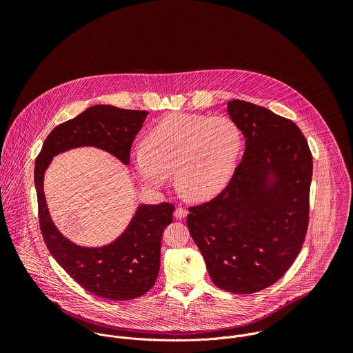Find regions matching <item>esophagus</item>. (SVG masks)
<instances>
[{"mask_svg": "<svg viewBox=\"0 0 353 353\" xmlns=\"http://www.w3.org/2000/svg\"><path fill=\"white\" fill-rule=\"evenodd\" d=\"M185 216H187V210H185V208L179 207V208L174 210V218H176V219H183V218H185Z\"/></svg>", "mask_w": 353, "mask_h": 353, "instance_id": "1", "label": "esophagus"}]
</instances>
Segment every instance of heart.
Listing matches in <instances>:
<instances>
[{"label": "heart", "instance_id": "1", "mask_svg": "<svg viewBox=\"0 0 353 353\" xmlns=\"http://www.w3.org/2000/svg\"><path fill=\"white\" fill-rule=\"evenodd\" d=\"M241 149V130L230 117L172 113L145 134L131 163L146 188L163 187L174 170L176 184L185 195L207 201L228 185Z\"/></svg>", "mask_w": 353, "mask_h": 353}]
</instances>
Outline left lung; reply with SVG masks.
I'll list each match as a JSON object with an SVG mask.
<instances>
[{"mask_svg": "<svg viewBox=\"0 0 353 353\" xmlns=\"http://www.w3.org/2000/svg\"><path fill=\"white\" fill-rule=\"evenodd\" d=\"M228 114L245 139L243 158L219 195L188 208L187 226L212 282L248 294L281 279L303 245L313 157L292 120L239 99Z\"/></svg>", "mask_w": 353, "mask_h": 353, "instance_id": "left-lung-1", "label": "left lung"}]
</instances>
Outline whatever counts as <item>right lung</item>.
Listing matches in <instances>:
<instances>
[{
  "mask_svg": "<svg viewBox=\"0 0 353 353\" xmlns=\"http://www.w3.org/2000/svg\"><path fill=\"white\" fill-rule=\"evenodd\" d=\"M146 116L145 110L92 106L50 132L34 162L39 222L48 251L83 289L108 300L137 299L155 285L162 236L173 222L174 205L141 204L116 240L100 247H83L67 239L50 216L43 188L44 173L54 157L82 146L102 149L128 166L132 141Z\"/></svg>",
  "mask_w": 353,
  "mask_h": 353,
  "instance_id": "add662e5",
  "label": "right lung"
}]
</instances>
